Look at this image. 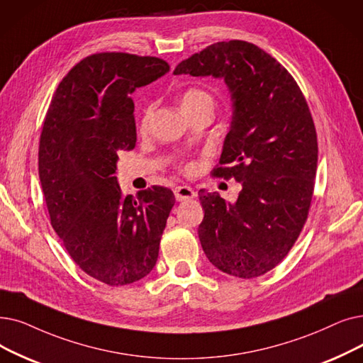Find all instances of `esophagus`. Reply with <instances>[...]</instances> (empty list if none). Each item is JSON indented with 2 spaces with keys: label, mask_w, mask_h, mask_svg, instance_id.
<instances>
[{
  "label": "esophagus",
  "mask_w": 363,
  "mask_h": 363,
  "mask_svg": "<svg viewBox=\"0 0 363 363\" xmlns=\"http://www.w3.org/2000/svg\"><path fill=\"white\" fill-rule=\"evenodd\" d=\"M175 197L178 201L182 200H191L196 197V191L193 190L191 186H186V185H179L175 188Z\"/></svg>",
  "instance_id": "obj_1"
}]
</instances>
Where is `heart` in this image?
Wrapping results in <instances>:
<instances>
[{
    "label": "heart",
    "mask_w": 363,
    "mask_h": 363,
    "mask_svg": "<svg viewBox=\"0 0 363 363\" xmlns=\"http://www.w3.org/2000/svg\"><path fill=\"white\" fill-rule=\"evenodd\" d=\"M181 105H182L184 113H186V111H193V109L200 108V106H206V105L213 106V98H212V94L208 93L206 90L199 89V87H190V89H186V90L182 93V96H181ZM152 113H154V105L150 104V105L144 109L143 118H140V129H147V128H148ZM185 169L190 170L191 166L186 164Z\"/></svg>",
    "instance_id": "1"
}]
</instances>
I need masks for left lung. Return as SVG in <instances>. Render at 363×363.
<instances>
[{
    "label": "left lung",
    "mask_w": 363,
    "mask_h": 363,
    "mask_svg": "<svg viewBox=\"0 0 363 363\" xmlns=\"http://www.w3.org/2000/svg\"><path fill=\"white\" fill-rule=\"evenodd\" d=\"M173 74L224 78L231 91V129L212 177L234 178L242 191L234 204L199 191V239L220 272L262 276L289 254L311 206L319 148L307 101L285 67L242 40L211 44Z\"/></svg>",
    "instance_id": "1"
}]
</instances>
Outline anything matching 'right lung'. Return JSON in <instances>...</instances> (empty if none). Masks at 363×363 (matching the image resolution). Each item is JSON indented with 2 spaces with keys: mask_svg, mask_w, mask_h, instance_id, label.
Returning <instances> with one entry per match:
<instances>
[{
  "mask_svg": "<svg viewBox=\"0 0 363 363\" xmlns=\"http://www.w3.org/2000/svg\"><path fill=\"white\" fill-rule=\"evenodd\" d=\"M169 69L154 56L90 55L59 83L44 118L38 175L52 227L74 262L109 286L154 269L177 201L160 185L125 197L114 177L118 152L136 144L130 94Z\"/></svg>",
  "mask_w": 363,
  "mask_h": 363,
  "instance_id": "1",
  "label": "right lung"
}]
</instances>
